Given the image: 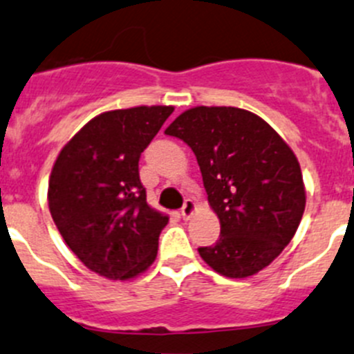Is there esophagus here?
<instances>
[{
	"label": "esophagus",
	"instance_id": "esophagus-1",
	"mask_svg": "<svg viewBox=\"0 0 354 354\" xmlns=\"http://www.w3.org/2000/svg\"><path fill=\"white\" fill-rule=\"evenodd\" d=\"M195 211V202L192 201V198H187V201L183 202V207H181V216H183V219H188L192 214H194Z\"/></svg>",
	"mask_w": 354,
	"mask_h": 354
}]
</instances>
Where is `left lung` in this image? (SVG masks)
<instances>
[{
    "mask_svg": "<svg viewBox=\"0 0 354 354\" xmlns=\"http://www.w3.org/2000/svg\"><path fill=\"white\" fill-rule=\"evenodd\" d=\"M164 133L195 153L219 218L218 242L198 247L202 259L230 279L268 266L292 240L306 205L303 174L289 145L268 122L235 107L190 109Z\"/></svg>",
    "mask_w": 354,
    "mask_h": 354,
    "instance_id": "left-lung-1",
    "label": "left lung"
}]
</instances>
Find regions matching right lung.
Here are the masks:
<instances>
[{"label":"right lung","mask_w":354,"mask_h":354,"mask_svg":"<svg viewBox=\"0 0 354 354\" xmlns=\"http://www.w3.org/2000/svg\"><path fill=\"white\" fill-rule=\"evenodd\" d=\"M173 107H133L91 119L58 153L48 185L51 218L91 272L128 280L156 261L169 218L147 204L138 162Z\"/></svg>","instance_id":"obj_1"}]
</instances>
